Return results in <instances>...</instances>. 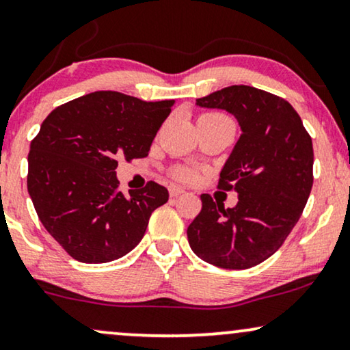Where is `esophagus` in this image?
<instances>
[{
	"label": "esophagus",
	"instance_id": "34e87169",
	"mask_svg": "<svg viewBox=\"0 0 350 350\" xmlns=\"http://www.w3.org/2000/svg\"><path fill=\"white\" fill-rule=\"evenodd\" d=\"M180 193H184V190L179 187V185H170V196L174 198V197H179Z\"/></svg>",
	"mask_w": 350,
	"mask_h": 350
}]
</instances>
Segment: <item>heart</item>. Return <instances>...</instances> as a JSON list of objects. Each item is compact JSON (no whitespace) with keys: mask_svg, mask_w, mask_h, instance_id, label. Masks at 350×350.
Returning <instances> with one entry per match:
<instances>
[{"mask_svg":"<svg viewBox=\"0 0 350 350\" xmlns=\"http://www.w3.org/2000/svg\"><path fill=\"white\" fill-rule=\"evenodd\" d=\"M205 116L224 118V116H219V114H205ZM176 176H178V178L183 179V180H193V179H196V172H193L192 170H189V167H179V170L176 171Z\"/></svg>","mask_w":350,"mask_h":350,"instance_id":"obj_1","label":"heart"}]
</instances>
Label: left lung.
<instances>
[{
    "label": "left lung",
    "instance_id": "1",
    "mask_svg": "<svg viewBox=\"0 0 350 350\" xmlns=\"http://www.w3.org/2000/svg\"><path fill=\"white\" fill-rule=\"evenodd\" d=\"M196 105L232 114L242 134L218 185L237 193V205L203 193L189 245L215 267L252 268L280 249L302 215L313 185L312 139L293 106L255 87L221 88Z\"/></svg>",
    "mask_w": 350,
    "mask_h": 350
}]
</instances>
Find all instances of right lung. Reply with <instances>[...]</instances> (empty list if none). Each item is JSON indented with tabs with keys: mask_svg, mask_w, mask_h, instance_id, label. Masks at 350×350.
I'll use <instances>...</instances> for the list:
<instances>
[{
	"mask_svg": "<svg viewBox=\"0 0 350 350\" xmlns=\"http://www.w3.org/2000/svg\"><path fill=\"white\" fill-rule=\"evenodd\" d=\"M174 100L144 101L95 92L57 106L30 144L27 189L53 239L82 263L118 260L142 241L153 210L167 202L157 183L118 190L119 158H145Z\"/></svg>",
	"mask_w": 350,
	"mask_h": 350,
	"instance_id": "add662e5",
	"label": "right lung"
}]
</instances>
